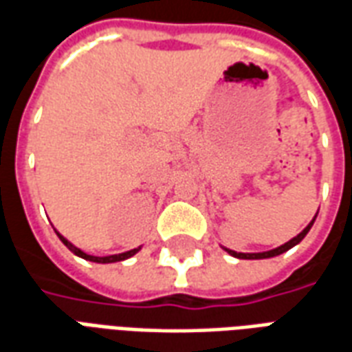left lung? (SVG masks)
Segmentation results:
<instances>
[{
	"instance_id": "8db88e82",
	"label": "left lung",
	"mask_w": 352,
	"mask_h": 352,
	"mask_svg": "<svg viewBox=\"0 0 352 352\" xmlns=\"http://www.w3.org/2000/svg\"><path fill=\"white\" fill-rule=\"evenodd\" d=\"M318 214V211H317ZM317 214L313 217V221L305 226V228L298 234L296 237H292V239H288L287 243L279 245V247H275V249H272V251H264V252H237V251H232V249H226V247H222L224 251L228 252L230 256H234V258H239V260H262V258H273V256H279V254H283V252H287L288 249H292V247H296V245L302 241L303 237L307 236V232L311 230V226H313V222H315V219H317Z\"/></svg>"
}]
</instances>
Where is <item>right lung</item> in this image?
<instances>
[{"label":"right lung","instance_id":"right-lung-1","mask_svg":"<svg viewBox=\"0 0 352 352\" xmlns=\"http://www.w3.org/2000/svg\"><path fill=\"white\" fill-rule=\"evenodd\" d=\"M56 236L60 237V241L69 249V251L73 252V254H77V256H80V258L85 260H90V262H96V264H113V262H120V260H126V258H131L135 252L141 251V247H138V249H131V251H126V252H120V254H109V256H92V254H87L85 251H80L79 247H75V245L72 243V241H67L60 232L56 230Z\"/></svg>","mask_w":352,"mask_h":352}]
</instances>
